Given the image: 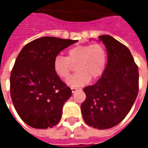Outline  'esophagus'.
I'll use <instances>...</instances> for the list:
<instances>
[{"label":"esophagus","mask_w":148,"mask_h":148,"mask_svg":"<svg viewBox=\"0 0 148 148\" xmlns=\"http://www.w3.org/2000/svg\"><path fill=\"white\" fill-rule=\"evenodd\" d=\"M77 90H78V88H76V87H71V91H72V93H74V92Z\"/></svg>","instance_id":"obj_1"}]
</instances>
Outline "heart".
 <instances>
[{
  "mask_svg": "<svg viewBox=\"0 0 148 148\" xmlns=\"http://www.w3.org/2000/svg\"><path fill=\"white\" fill-rule=\"evenodd\" d=\"M107 55L99 43L76 46L67 51V56L57 55L53 61L55 73L61 78H66L71 72V64H75L76 74L69 77L66 84L71 87L82 86L101 77L105 71Z\"/></svg>",
  "mask_w": 148,
  "mask_h": 148,
  "instance_id": "obj_1",
  "label": "heart"
}]
</instances>
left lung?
I'll return each instance as SVG.
<instances>
[{"label":"left lung","mask_w":148,"mask_h":148,"mask_svg":"<svg viewBox=\"0 0 148 148\" xmlns=\"http://www.w3.org/2000/svg\"><path fill=\"white\" fill-rule=\"evenodd\" d=\"M108 62L99 80L84 88L86 98L81 105L85 122L97 129H108L124 120L139 91V71L129 49L109 35L100 36Z\"/></svg>","instance_id":"1"}]
</instances>
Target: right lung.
Returning <instances> with one entry per match:
<instances>
[{"label":"right lung","instance_id":"add662e5","mask_svg":"<svg viewBox=\"0 0 148 148\" xmlns=\"http://www.w3.org/2000/svg\"><path fill=\"white\" fill-rule=\"evenodd\" d=\"M77 40L45 36L27 43L15 62L10 76L12 103L20 117L34 128L58 124L71 88L53 69L54 58Z\"/></svg>","mask_w":148,"mask_h":148}]
</instances>
